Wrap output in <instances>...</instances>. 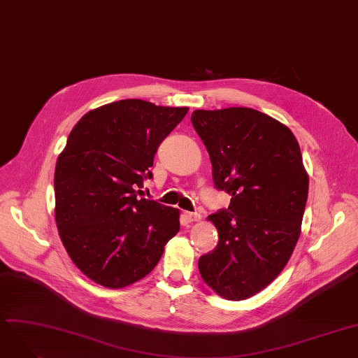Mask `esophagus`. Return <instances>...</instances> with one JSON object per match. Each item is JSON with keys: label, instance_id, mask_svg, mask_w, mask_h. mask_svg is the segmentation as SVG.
I'll list each match as a JSON object with an SVG mask.
<instances>
[{"label": "esophagus", "instance_id": "obj_1", "mask_svg": "<svg viewBox=\"0 0 358 358\" xmlns=\"http://www.w3.org/2000/svg\"><path fill=\"white\" fill-rule=\"evenodd\" d=\"M183 215H185V218L189 221V223H195V221H199L201 220V214L199 213H189V211H186V213H183Z\"/></svg>", "mask_w": 358, "mask_h": 358}]
</instances>
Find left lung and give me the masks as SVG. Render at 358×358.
Here are the masks:
<instances>
[{
  "instance_id": "obj_1",
  "label": "left lung",
  "mask_w": 358,
  "mask_h": 358,
  "mask_svg": "<svg viewBox=\"0 0 358 358\" xmlns=\"http://www.w3.org/2000/svg\"><path fill=\"white\" fill-rule=\"evenodd\" d=\"M215 188L229 210L208 215L217 248L198 261L202 280L227 300H245L274 281L299 241L309 194L300 145L284 124L250 108L194 110Z\"/></svg>"
}]
</instances>
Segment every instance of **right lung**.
<instances>
[{
  "instance_id": "1",
  "label": "right lung",
  "mask_w": 358,
  "mask_h": 358,
  "mask_svg": "<svg viewBox=\"0 0 358 358\" xmlns=\"http://www.w3.org/2000/svg\"><path fill=\"white\" fill-rule=\"evenodd\" d=\"M188 110L117 100L87 112L68 135L55 167V221L71 261L96 284L144 278L179 231V210L140 198L137 188Z\"/></svg>"
}]
</instances>
